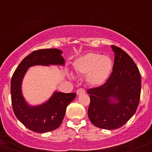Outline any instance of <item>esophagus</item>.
Returning <instances> with one entry per match:
<instances>
[{"label":"esophagus","mask_w":152,"mask_h":152,"mask_svg":"<svg viewBox=\"0 0 152 152\" xmlns=\"http://www.w3.org/2000/svg\"><path fill=\"white\" fill-rule=\"evenodd\" d=\"M85 92V89L83 88H78L77 90V95L81 94H84Z\"/></svg>","instance_id":"obj_1"}]
</instances>
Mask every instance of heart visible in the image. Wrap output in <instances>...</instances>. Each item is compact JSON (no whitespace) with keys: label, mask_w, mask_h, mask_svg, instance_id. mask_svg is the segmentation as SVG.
Returning a JSON list of instances; mask_svg holds the SVG:
<instances>
[{"label":"heart","mask_w":152,"mask_h":152,"mask_svg":"<svg viewBox=\"0 0 152 152\" xmlns=\"http://www.w3.org/2000/svg\"><path fill=\"white\" fill-rule=\"evenodd\" d=\"M112 61L107 56L96 53H89L77 59L75 69L78 74L88 75V80L93 86H101L110 75Z\"/></svg>","instance_id":"b5f03b06"}]
</instances>
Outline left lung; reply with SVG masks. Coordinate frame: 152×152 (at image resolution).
<instances>
[{
	"mask_svg": "<svg viewBox=\"0 0 152 152\" xmlns=\"http://www.w3.org/2000/svg\"><path fill=\"white\" fill-rule=\"evenodd\" d=\"M112 49L115 58L110 75L103 85L87 91L89 119L104 129H118L130 119L137 110L141 90L140 72L132 58L118 47L112 45Z\"/></svg>",
	"mask_w": 152,
	"mask_h": 152,
	"instance_id": "left-lung-1",
	"label": "left lung"
}]
</instances>
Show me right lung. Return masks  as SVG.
<instances>
[{
  "label": "right lung",
  "instance_id": "obj_1",
  "mask_svg": "<svg viewBox=\"0 0 152 152\" xmlns=\"http://www.w3.org/2000/svg\"><path fill=\"white\" fill-rule=\"evenodd\" d=\"M61 50L40 49L26 56L14 72L11 80V97L15 115L25 126L36 132H48L61 124L68 104L74 100L76 93L55 92L47 102L37 107L26 104L21 93L22 80L28 68L34 65L64 64Z\"/></svg>",
  "mask_w": 152,
  "mask_h": 152
}]
</instances>
